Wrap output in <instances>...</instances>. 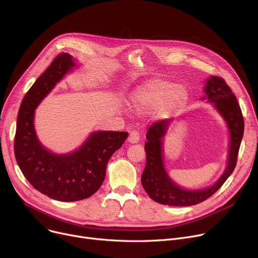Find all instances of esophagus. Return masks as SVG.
I'll use <instances>...</instances> for the list:
<instances>
[{"instance_id": "obj_1", "label": "esophagus", "mask_w": 258, "mask_h": 258, "mask_svg": "<svg viewBox=\"0 0 258 258\" xmlns=\"http://www.w3.org/2000/svg\"><path fill=\"white\" fill-rule=\"evenodd\" d=\"M138 141H139V134H138V132H136V131L131 132L129 134V137H128V142H129V144L134 145V144H137Z\"/></svg>"}]
</instances>
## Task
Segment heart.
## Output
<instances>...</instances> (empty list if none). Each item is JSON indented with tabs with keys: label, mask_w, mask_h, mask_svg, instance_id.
Masks as SVG:
<instances>
[{
	"label": "heart",
	"mask_w": 258,
	"mask_h": 258,
	"mask_svg": "<svg viewBox=\"0 0 258 258\" xmlns=\"http://www.w3.org/2000/svg\"><path fill=\"white\" fill-rule=\"evenodd\" d=\"M188 90L181 84H174L166 79H151L132 91L130 105L140 111L148 112L156 109L159 118H168L188 100Z\"/></svg>",
	"instance_id": "heart-1"
}]
</instances>
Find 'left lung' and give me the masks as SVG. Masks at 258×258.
<instances>
[{
    "label": "left lung",
    "instance_id": "left-lung-1",
    "mask_svg": "<svg viewBox=\"0 0 258 258\" xmlns=\"http://www.w3.org/2000/svg\"><path fill=\"white\" fill-rule=\"evenodd\" d=\"M204 92L205 95L200 99L212 103L228 131V152L224 171L213 184L203 188L187 189L174 182L168 175L164 164L165 136L173 120L159 121L153 124L147 133V164L141 175L142 186L157 203L177 207L201 203L220 188L236 167L244 133V120L238 100L224 80L214 76L205 81Z\"/></svg>",
    "mask_w": 258,
    "mask_h": 258
}]
</instances>
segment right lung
Listing matches in <instances>:
<instances>
[{
  "label": "right lung",
  "mask_w": 258,
  "mask_h": 258,
  "mask_svg": "<svg viewBox=\"0 0 258 258\" xmlns=\"http://www.w3.org/2000/svg\"><path fill=\"white\" fill-rule=\"evenodd\" d=\"M79 67L69 53L58 55L25 94L18 111L14 153L22 174L36 189L61 202L87 199L101 186L106 165L128 137L127 132L93 131L73 152L56 154L45 148L35 129L41 101Z\"/></svg>",
  "instance_id": "obj_1"
}]
</instances>
